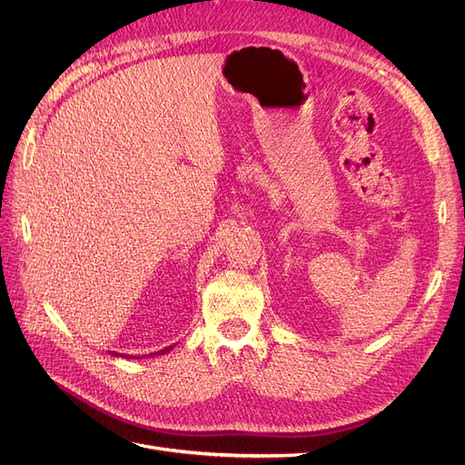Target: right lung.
<instances>
[{
    "mask_svg": "<svg viewBox=\"0 0 465 465\" xmlns=\"http://www.w3.org/2000/svg\"><path fill=\"white\" fill-rule=\"evenodd\" d=\"M173 347L175 345H171V347H167V349H163V351H158V352H153L151 356H158V354H167L169 351H173ZM111 354H114V356H124V358H134V356H130V354H118V352H111Z\"/></svg>",
    "mask_w": 465,
    "mask_h": 465,
    "instance_id": "right-lung-1",
    "label": "right lung"
}]
</instances>
